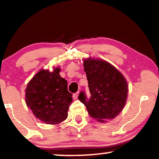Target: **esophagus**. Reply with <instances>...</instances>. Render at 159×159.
Returning a JSON list of instances; mask_svg holds the SVG:
<instances>
[{
    "mask_svg": "<svg viewBox=\"0 0 159 159\" xmlns=\"http://www.w3.org/2000/svg\"><path fill=\"white\" fill-rule=\"evenodd\" d=\"M78 96H79V92H76V93H74V94L73 95L74 99H77Z\"/></svg>",
    "mask_w": 159,
    "mask_h": 159,
    "instance_id": "obj_1",
    "label": "esophagus"
}]
</instances>
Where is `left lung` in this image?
<instances>
[{
    "mask_svg": "<svg viewBox=\"0 0 159 159\" xmlns=\"http://www.w3.org/2000/svg\"><path fill=\"white\" fill-rule=\"evenodd\" d=\"M91 98L83 91L78 99L85 105L92 118L99 122L114 119L124 108L128 86L125 76L109 62L89 57L84 60Z\"/></svg>",
    "mask_w": 159,
    "mask_h": 159,
    "instance_id": "obj_1",
    "label": "left lung"
}]
</instances>
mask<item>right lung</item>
<instances>
[{"mask_svg":"<svg viewBox=\"0 0 159 159\" xmlns=\"http://www.w3.org/2000/svg\"><path fill=\"white\" fill-rule=\"evenodd\" d=\"M60 69L52 72L42 69L29 81L25 89V102L36 118L48 125H57L68 117L72 94L67 81L60 76Z\"/></svg>","mask_w":159,"mask_h":159,"instance_id":"obj_1","label":"right lung"}]
</instances>
